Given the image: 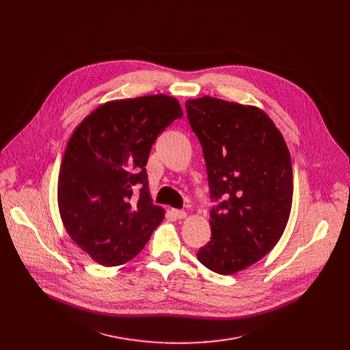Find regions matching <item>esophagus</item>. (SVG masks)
Instances as JSON below:
<instances>
[{"label": "esophagus", "instance_id": "esophagus-1", "mask_svg": "<svg viewBox=\"0 0 350 350\" xmlns=\"http://www.w3.org/2000/svg\"><path fill=\"white\" fill-rule=\"evenodd\" d=\"M176 219H178V220H181V219H185L187 217V213L184 212V211H178V209H172V212H170Z\"/></svg>", "mask_w": 350, "mask_h": 350}]
</instances>
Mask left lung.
Wrapping results in <instances>:
<instances>
[{
	"label": "left lung",
	"instance_id": "left-lung-1",
	"mask_svg": "<svg viewBox=\"0 0 350 350\" xmlns=\"http://www.w3.org/2000/svg\"><path fill=\"white\" fill-rule=\"evenodd\" d=\"M202 144L211 196L212 239L198 260L230 275L255 265L280 241L292 206V165L274 122L254 105L201 96L185 103Z\"/></svg>",
	"mask_w": 350,
	"mask_h": 350
}]
</instances>
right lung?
Segmentation results:
<instances>
[{
	"label": "right lung",
	"instance_id": "1",
	"mask_svg": "<svg viewBox=\"0 0 350 350\" xmlns=\"http://www.w3.org/2000/svg\"><path fill=\"white\" fill-rule=\"evenodd\" d=\"M181 116L170 95L115 99L84 118L69 138L58 208L69 237L98 265L131 260L163 220L165 209L152 204L145 165L158 135Z\"/></svg>",
	"mask_w": 350,
	"mask_h": 350
}]
</instances>
